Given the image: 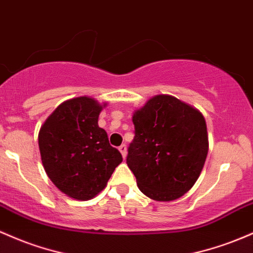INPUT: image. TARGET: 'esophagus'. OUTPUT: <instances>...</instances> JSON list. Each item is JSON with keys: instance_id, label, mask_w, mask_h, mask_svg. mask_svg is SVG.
I'll return each mask as SVG.
<instances>
[{"instance_id": "34e87169", "label": "esophagus", "mask_w": 253, "mask_h": 253, "mask_svg": "<svg viewBox=\"0 0 253 253\" xmlns=\"http://www.w3.org/2000/svg\"><path fill=\"white\" fill-rule=\"evenodd\" d=\"M119 150H120L122 157H126V154H127V148H126V145H125V144H122V145L119 146Z\"/></svg>"}]
</instances>
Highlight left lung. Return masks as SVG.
<instances>
[{
  "instance_id": "left-lung-1",
  "label": "left lung",
  "mask_w": 253,
  "mask_h": 253,
  "mask_svg": "<svg viewBox=\"0 0 253 253\" xmlns=\"http://www.w3.org/2000/svg\"><path fill=\"white\" fill-rule=\"evenodd\" d=\"M134 138L126 162L140 191L169 202L187 192L208 155L207 125L201 113L175 97H152L133 115Z\"/></svg>"
}]
</instances>
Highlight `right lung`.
<instances>
[{
    "instance_id": "obj_1",
    "label": "right lung",
    "mask_w": 253,
    "mask_h": 253,
    "mask_svg": "<svg viewBox=\"0 0 253 253\" xmlns=\"http://www.w3.org/2000/svg\"><path fill=\"white\" fill-rule=\"evenodd\" d=\"M102 107L90 97L60 104L38 134L44 169L59 190L87 201L101 192L121 163L118 149L98 127Z\"/></svg>"
}]
</instances>
